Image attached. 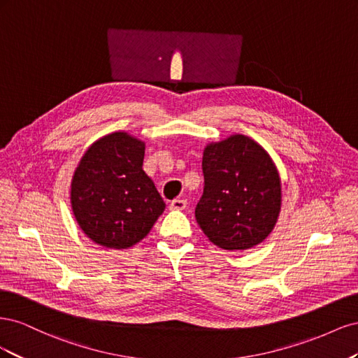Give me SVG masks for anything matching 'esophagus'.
<instances>
[{"label":"esophagus","mask_w":358,"mask_h":358,"mask_svg":"<svg viewBox=\"0 0 358 358\" xmlns=\"http://www.w3.org/2000/svg\"><path fill=\"white\" fill-rule=\"evenodd\" d=\"M185 208H187L185 199H175L170 203V209H173V210H183Z\"/></svg>","instance_id":"1"}]
</instances>
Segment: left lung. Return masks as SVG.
Instances as JSON below:
<instances>
[{"mask_svg": "<svg viewBox=\"0 0 358 358\" xmlns=\"http://www.w3.org/2000/svg\"><path fill=\"white\" fill-rule=\"evenodd\" d=\"M204 187L196 220L209 241L229 251L262 243L280 210V179L252 138L236 134L204 149Z\"/></svg>", "mask_w": 358, "mask_h": 358, "instance_id": "obj_1", "label": "left lung"}]
</instances>
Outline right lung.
<instances>
[{
  "label": "right lung",
  "mask_w": 358,
  "mask_h": 358,
  "mask_svg": "<svg viewBox=\"0 0 358 358\" xmlns=\"http://www.w3.org/2000/svg\"><path fill=\"white\" fill-rule=\"evenodd\" d=\"M145 143L127 133L95 142L76 169L71 208L91 241L106 248L136 245L150 231L166 204L143 171Z\"/></svg>",
  "instance_id": "1"
}]
</instances>
